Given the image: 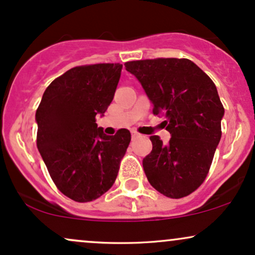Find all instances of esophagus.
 Masks as SVG:
<instances>
[{
  "label": "esophagus",
  "instance_id": "1",
  "mask_svg": "<svg viewBox=\"0 0 255 255\" xmlns=\"http://www.w3.org/2000/svg\"><path fill=\"white\" fill-rule=\"evenodd\" d=\"M139 134L136 133V131H131V137H136Z\"/></svg>",
  "mask_w": 255,
  "mask_h": 255
}]
</instances>
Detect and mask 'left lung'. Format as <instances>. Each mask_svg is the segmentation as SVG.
Here are the masks:
<instances>
[{"mask_svg": "<svg viewBox=\"0 0 255 255\" xmlns=\"http://www.w3.org/2000/svg\"><path fill=\"white\" fill-rule=\"evenodd\" d=\"M125 67L141 83L154 115L165 116L171 134L168 144L150 136L146 177L165 197H187L206 178L222 136L224 108L216 85L188 58L129 61Z\"/></svg>", "mask_w": 255, "mask_h": 255, "instance_id": "1", "label": "left lung"}]
</instances>
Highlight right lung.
Segmentation results:
<instances>
[{
  "mask_svg": "<svg viewBox=\"0 0 255 255\" xmlns=\"http://www.w3.org/2000/svg\"><path fill=\"white\" fill-rule=\"evenodd\" d=\"M122 64L78 66L46 87L36 111L37 147L58 191L78 203L111 188L130 142L128 129L107 135L96 115L108 109Z\"/></svg>",
  "mask_w": 255,
  "mask_h": 255,
  "instance_id": "1",
  "label": "right lung"
}]
</instances>
